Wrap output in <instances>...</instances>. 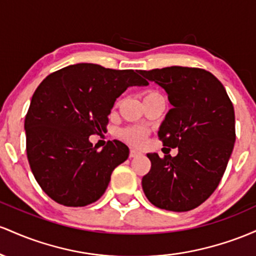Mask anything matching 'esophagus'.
Returning a JSON list of instances; mask_svg holds the SVG:
<instances>
[{"mask_svg":"<svg viewBox=\"0 0 256 256\" xmlns=\"http://www.w3.org/2000/svg\"><path fill=\"white\" fill-rule=\"evenodd\" d=\"M140 152H138L136 150H130V152H129V157H130V158H136V157H138V156H140Z\"/></svg>","mask_w":256,"mask_h":256,"instance_id":"obj_1","label":"esophagus"}]
</instances>
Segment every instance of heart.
<instances>
[{
  "instance_id": "b5f03b06",
  "label": "heart",
  "mask_w": 256,
  "mask_h": 256,
  "mask_svg": "<svg viewBox=\"0 0 256 256\" xmlns=\"http://www.w3.org/2000/svg\"><path fill=\"white\" fill-rule=\"evenodd\" d=\"M154 96H157V93H154V92H151V90L146 92V93L144 94V99ZM120 136L122 139H124L126 142L130 144V145L139 146L142 145L144 140H145L146 136H148V130H146V128L144 127H128V128L122 129V130L120 132Z\"/></svg>"
}]
</instances>
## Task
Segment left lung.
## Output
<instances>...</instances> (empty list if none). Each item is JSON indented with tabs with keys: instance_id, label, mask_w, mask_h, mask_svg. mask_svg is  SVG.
I'll return each mask as SVG.
<instances>
[{
	"instance_id": "8db88e82",
	"label": "left lung",
	"mask_w": 256,
	"mask_h": 256,
	"mask_svg": "<svg viewBox=\"0 0 256 256\" xmlns=\"http://www.w3.org/2000/svg\"><path fill=\"white\" fill-rule=\"evenodd\" d=\"M140 74L166 90L173 108L158 138L166 148H178L175 157L148 154L151 169L142 180L144 194L157 208L191 210L225 173L236 140L234 105L219 80L202 68L172 66Z\"/></svg>"
}]
</instances>
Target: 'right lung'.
Here are the masks:
<instances>
[{"label":"right lung","mask_w":256,"mask_h":256,"mask_svg":"<svg viewBox=\"0 0 256 256\" xmlns=\"http://www.w3.org/2000/svg\"><path fill=\"white\" fill-rule=\"evenodd\" d=\"M139 71L74 64L37 87L25 117L26 152L41 188L59 204L84 206L104 194L129 148L120 140L102 151L90 136L106 129L114 102L129 87L148 83Z\"/></svg>","instance_id":"add662e5"}]
</instances>
